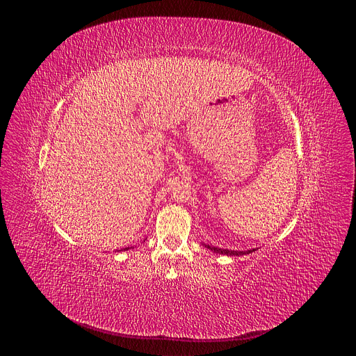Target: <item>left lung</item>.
Segmentation results:
<instances>
[{"mask_svg":"<svg viewBox=\"0 0 356 356\" xmlns=\"http://www.w3.org/2000/svg\"><path fill=\"white\" fill-rule=\"evenodd\" d=\"M207 248L209 249H211V250H214L216 253H222V255H229V257H241V255H246V253H250V252H253V250H257V249H252V250H229V249H221V248H216V246H210V245H207Z\"/></svg>","mask_w":356,"mask_h":356,"instance_id":"8db88e82","label":"left lung"}]
</instances>
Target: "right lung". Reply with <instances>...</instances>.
Masks as SVG:
<instances>
[{
	"label": "right lung",
	"instance_id": "add662e5",
	"mask_svg": "<svg viewBox=\"0 0 356 356\" xmlns=\"http://www.w3.org/2000/svg\"><path fill=\"white\" fill-rule=\"evenodd\" d=\"M127 249H129V248H125V249H124V250H127Z\"/></svg>",
	"mask_w": 356,
	"mask_h": 356
}]
</instances>
